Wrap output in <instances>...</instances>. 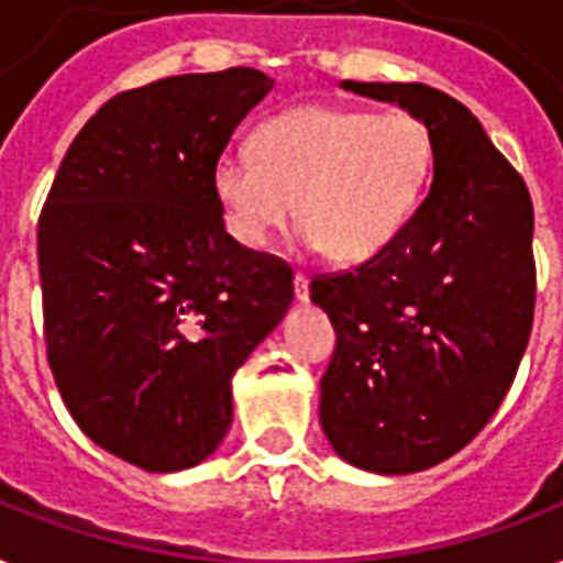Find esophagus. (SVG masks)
Here are the masks:
<instances>
[{"instance_id": "obj_1", "label": "esophagus", "mask_w": 563, "mask_h": 563, "mask_svg": "<svg viewBox=\"0 0 563 563\" xmlns=\"http://www.w3.org/2000/svg\"><path fill=\"white\" fill-rule=\"evenodd\" d=\"M295 298L309 300V277L303 272H295Z\"/></svg>"}]
</instances>
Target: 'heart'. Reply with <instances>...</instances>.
I'll return each mask as SVG.
<instances>
[{
    "instance_id": "1",
    "label": "heart",
    "mask_w": 563,
    "mask_h": 563,
    "mask_svg": "<svg viewBox=\"0 0 563 563\" xmlns=\"http://www.w3.org/2000/svg\"><path fill=\"white\" fill-rule=\"evenodd\" d=\"M435 169L427 122L409 110L309 108L268 119L254 152H224L212 192L224 228L260 251L295 216L307 245L360 265L397 242Z\"/></svg>"
}]
</instances>
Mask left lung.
Returning <instances> with one entry per match:
<instances>
[{
    "instance_id": "obj_1",
    "label": "left lung",
    "mask_w": 563,
    "mask_h": 563,
    "mask_svg": "<svg viewBox=\"0 0 563 563\" xmlns=\"http://www.w3.org/2000/svg\"><path fill=\"white\" fill-rule=\"evenodd\" d=\"M427 122L435 178L397 242L312 277L335 327L321 427L344 462L400 476L471 444L515 383L534 318V210L479 119L427 84L344 81Z\"/></svg>"
}]
</instances>
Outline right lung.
Here are the masks:
<instances>
[{
    "instance_id": "right-lung-1",
    "label": "right lung",
    "mask_w": 563,
    "mask_h": 563,
    "mask_svg": "<svg viewBox=\"0 0 563 563\" xmlns=\"http://www.w3.org/2000/svg\"><path fill=\"white\" fill-rule=\"evenodd\" d=\"M272 87L230 66L119 92L40 212L57 391L84 435L143 471H184L221 444L230 379L295 298L289 263L239 245L212 192V166Z\"/></svg>"
}]
</instances>
